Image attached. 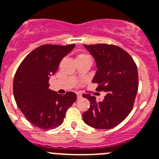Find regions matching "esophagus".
Here are the masks:
<instances>
[{
	"instance_id": "obj_1",
	"label": "esophagus",
	"mask_w": 159,
	"mask_h": 159,
	"mask_svg": "<svg viewBox=\"0 0 159 159\" xmlns=\"http://www.w3.org/2000/svg\"><path fill=\"white\" fill-rule=\"evenodd\" d=\"M76 96H77V99H81L82 98V94L80 93H76Z\"/></svg>"
}]
</instances>
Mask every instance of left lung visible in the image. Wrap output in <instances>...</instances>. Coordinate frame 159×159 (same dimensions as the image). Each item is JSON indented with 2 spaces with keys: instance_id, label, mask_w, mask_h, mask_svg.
<instances>
[{
  "instance_id": "left-lung-1",
  "label": "left lung",
  "mask_w": 159,
  "mask_h": 159,
  "mask_svg": "<svg viewBox=\"0 0 159 159\" xmlns=\"http://www.w3.org/2000/svg\"><path fill=\"white\" fill-rule=\"evenodd\" d=\"M96 61V72L92 82L98 84L96 90L106 96L96 101L90 94H83L90 102L83 120L99 129H109L128 116L132 110L138 89V74L132 57L114 45H84Z\"/></svg>"
}]
</instances>
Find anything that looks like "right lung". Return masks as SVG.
Listing matches in <instances>:
<instances>
[{
	"label": "right lung",
	"mask_w": 159,
	"mask_h": 159,
	"mask_svg": "<svg viewBox=\"0 0 159 159\" xmlns=\"http://www.w3.org/2000/svg\"><path fill=\"white\" fill-rule=\"evenodd\" d=\"M67 46L43 45L31 51L18 66L13 80V95L25 118L42 129H51L63 122L66 110L76 100V94L59 95L49 89V79L59 63L74 49Z\"/></svg>",
	"instance_id": "add662e5"
}]
</instances>
